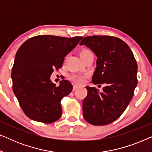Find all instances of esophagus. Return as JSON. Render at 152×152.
<instances>
[{
    "label": "esophagus",
    "instance_id": "obj_1",
    "mask_svg": "<svg viewBox=\"0 0 152 152\" xmlns=\"http://www.w3.org/2000/svg\"><path fill=\"white\" fill-rule=\"evenodd\" d=\"M78 88V86L77 85H76V84H74V86H73V89H72V90H73V91H75L77 88Z\"/></svg>",
    "mask_w": 152,
    "mask_h": 152
}]
</instances>
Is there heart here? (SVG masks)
Wrapping results in <instances>:
<instances>
[{
    "mask_svg": "<svg viewBox=\"0 0 152 152\" xmlns=\"http://www.w3.org/2000/svg\"><path fill=\"white\" fill-rule=\"evenodd\" d=\"M88 53H90V51L87 50H83L82 53H81L80 55H85V54ZM85 78H86V77L84 75H80V74H72L69 76V79L70 80L75 83H77V84H82V83L84 82L85 80Z\"/></svg>",
    "mask_w": 152,
    "mask_h": 152,
    "instance_id": "heart-1",
    "label": "heart"
}]
</instances>
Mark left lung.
<instances>
[{
    "label": "left lung",
    "mask_w": 152,
    "mask_h": 152,
    "mask_svg": "<svg viewBox=\"0 0 152 152\" xmlns=\"http://www.w3.org/2000/svg\"><path fill=\"white\" fill-rule=\"evenodd\" d=\"M80 45L89 48L97 57L93 83L105 85L102 93L86 86L83 116L93 125H106L117 120L132 99L138 84V65L129 45L117 37H86Z\"/></svg>",
    "instance_id": "1"
}]
</instances>
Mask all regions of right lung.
Returning <instances> with one entry per match:
<instances>
[{
    "label": "right lung",
    "mask_w": 152,
    "mask_h": 152,
    "mask_svg": "<svg viewBox=\"0 0 152 152\" xmlns=\"http://www.w3.org/2000/svg\"><path fill=\"white\" fill-rule=\"evenodd\" d=\"M82 38L39 35L18 48L12 70V88L29 118L48 124L61 117V100L71 92L72 85L64 80L56 86L50 75L62 67L64 57Z\"/></svg>",
    "instance_id": "right-lung-1"
}]
</instances>
